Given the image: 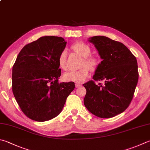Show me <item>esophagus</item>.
I'll use <instances>...</instances> for the list:
<instances>
[{"instance_id":"34e87169","label":"esophagus","mask_w":150,"mask_h":150,"mask_svg":"<svg viewBox=\"0 0 150 150\" xmlns=\"http://www.w3.org/2000/svg\"><path fill=\"white\" fill-rule=\"evenodd\" d=\"M75 86H76V88H78V87H80L81 86V83H76L75 84Z\"/></svg>"}]
</instances>
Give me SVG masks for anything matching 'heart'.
<instances>
[{
  "instance_id": "heart-1",
  "label": "heart",
  "mask_w": 150,
  "mask_h": 150,
  "mask_svg": "<svg viewBox=\"0 0 150 150\" xmlns=\"http://www.w3.org/2000/svg\"><path fill=\"white\" fill-rule=\"evenodd\" d=\"M72 49L79 54L84 57L82 67L80 69L71 70L64 73L63 79L67 81H73V82L81 83L86 80L89 76V69L91 71H95L98 65V59L90 56L91 54V49L89 45L82 42H76L72 45ZM67 50L64 49L61 51L58 57L59 65L61 69H65L67 67ZM87 66V67H85Z\"/></svg>"
}]
</instances>
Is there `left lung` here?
I'll list each match as a JSON object with an SVG mask.
<instances>
[{
    "instance_id": "8db88e82",
    "label": "left lung",
    "mask_w": 150,
    "mask_h": 150,
    "mask_svg": "<svg viewBox=\"0 0 150 150\" xmlns=\"http://www.w3.org/2000/svg\"><path fill=\"white\" fill-rule=\"evenodd\" d=\"M100 58L93 80L83 84L86 89L84 105L93 114L110 118L123 112L133 98L138 80L137 61L120 42L103 36L90 38ZM105 81L98 86L94 81Z\"/></svg>"
}]
</instances>
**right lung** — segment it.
Returning <instances> with one entry per match:
<instances>
[{
    "mask_svg": "<svg viewBox=\"0 0 150 150\" xmlns=\"http://www.w3.org/2000/svg\"><path fill=\"white\" fill-rule=\"evenodd\" d=\"M62 37L42 36L23 47L12 68V91L22 112L30 119L46 121L60 114L73 81L59 83V55L65 48Z\"/></svg>",
    "mask_w": 150,
    "mask_h": 150,
    "instance_id": "right-lung-1",
    "label": "right lung"
}]
</instances>
